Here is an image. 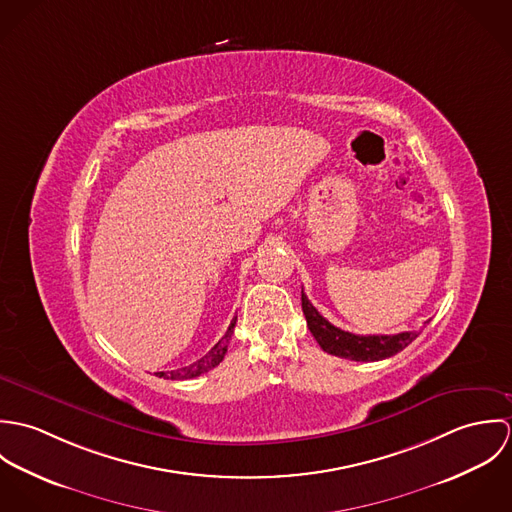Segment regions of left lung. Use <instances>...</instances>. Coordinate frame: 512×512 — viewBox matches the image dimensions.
I'll return each mask as SVG.
<instances>
[{
    "instance_id": "8db88e82",
    "label": "left lung",
    "mask_w": 512,
    "mask_h": 512,
    "mask_svg": "<svg viewBox=\"0 0 512 512\" xmlns=\"http://www.w3.org/2000/svg\"><path fill=\"white\" fill-rule=\"evenodd\" d=\"M301 309L307 319V327L319 347L335 357L372 363L388 359L402 349H406L420 333L418 331H404L398 335H355L331 325L307 299L301 290Z\"/></svg>"
}]
</instances>
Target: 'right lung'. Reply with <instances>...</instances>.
<instances>
[{
	"label": "right lung",
	"instance_id": "add662e5",
	"mask_svg": "<svg viewBox=\"0 0 512 512\" xmlns=\"http://www.w3.org/2000/svg\"><path fill=\"white\" fill-rule=\"evenodd\" d=\"M234 325H236V317H234L232 323L228 325V329H226V333L222 335V339H220L219 343H217L205 357H201L199 361H195V363H191V365L183 366V368H177V370H171V372H167V374H165V372H155V374H157V376L171 378V380H187V378H195V376H201V374L213 370L215 366L222 363V359H224V355H226L228 341H230V337H232V333H234Z\"/></svg>",
	"mask_w": 512,
	"mask_h": 512
}]
</instances>
